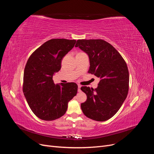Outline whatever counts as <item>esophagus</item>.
<instances>
[{"label": "esophagus", "mask_w": 154, "mask_h": 154, "mask_svg": "<svg viewBox=\"0 0 154 154\" xmlns=\"http://www.w3.org/2000/svg\"><path fill=\"white\" fill-rule=\"evenodd\" d=\"M81 85H78V91L79 92H81Z\"/></svg>", "instance_id": "obj_1"}]
</instances>
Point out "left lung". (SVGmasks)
I'll return each instance as SVG.
<instances>
[{
    "label": "left lung",
    "instance_id": "8db88e82",
    "mask_svg": "<svg viewBox=\"0 0 154 154\" xmlns=\"http://www.w3.org/2000/svg\"><path fill=\"white\" fill-rule=\"evenodd\" d=\"M75 47L88 54V72L100 80L94 89L81 87L87 97L81 104L83 113L91 119L105 122L116 114L127 96L129 72L127 63L118 51L103 40H78Z\"/></svg>",
    "mask_w": 154,
    "mask_h": 154
}]
</instances>
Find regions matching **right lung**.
Returning <instances> with one entry per match:
<instances>
[{
  "instance_id": "right-lung-1",
  "label": "right lung",
  "mask_w": 154,
  "mask_h": 154,
  "mask_svg": "<svg viewBox=\"0 0 154 154\" xmlns=\"http://www.w3.org/2000/svg\"><path fill=\"white\" fill-rule=\"evenodd\" d=\"M75 40L51 39L31 54L24 72L23 92L31 110L38 118L52 121L66 114L68 103L78 91L74 82L55 85L53 74L61 69L63 57Z\"/></svg>"
}]
</instances>
